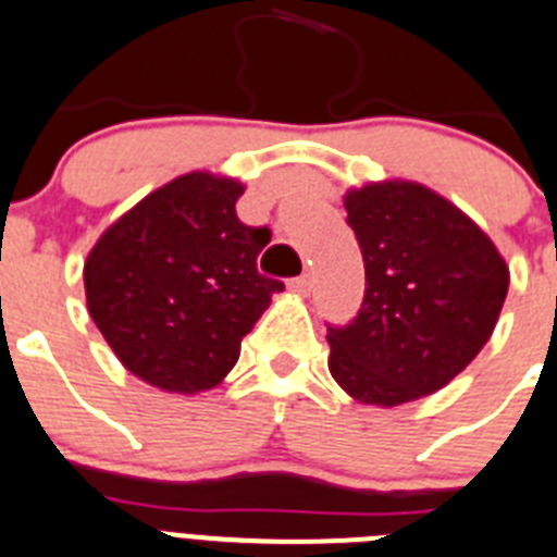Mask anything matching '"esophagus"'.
<instances>
[{
	"label": "esophagus",
	"instance_id": "1",
	"mask_svg": "<svg viewBox=\"0 0 557 557\" xmlns=\"http://www.w3.org/2000/svg\"><path fill=\"white\" fill-rule=\"evenodd\" d=\"M292 288H294V292L308 294L311 288H314V277H311V274H300V277L292 280Z\"/></svg>",
	"mask_w": 557,
	"mask_h": 557
}]
</instances>
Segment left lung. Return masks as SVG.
I'll list each match as a JSON object with an SVG mask.
<instances>
[{"label": "left lung", "mask_w": 557, "mask_h": 557, "mask_svg": "<svg viewBox=\"0 0 557 557\" xmlns=\"http://www.w3.org/2000/svg\"><path fill=\"white\" fill-rule=\"evenodd\" d=\"M366 297L329 322L331 376L354 399L394 408L445 387L475 359L502 314L509 271L467 214L405 181L348 191Z\"/></svg>", "instance_id": "left-lung-1"}]
</instances>
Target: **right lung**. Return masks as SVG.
Wrapping results in <instances>:
<instances>
[{
	"mask_svg": "<svg viewBox=\"0 0 557 557\" xmlns=\"http://www.w3.org/2000/svg\"><path fill=\"white\" fill-rule=\"evenodd\" d=\"M243 186L189 172L107 228L84 263L92 322L115 357L172 394L209 391L235 368L280 280L257 271L271 228L237 218Z\"/></svg>",
	"mask_w": 557,
	"mask_h": 557,
	"instance_id": "right-lung-1",
	"label": "right lung"
}]
</instances>
